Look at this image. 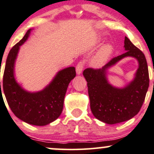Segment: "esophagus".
I'll list each match as a JSON object with an SVG mask.
<instances>
[{"label":"esophagus","mask_w":154,"mask_h":154,"mask_svg":"<svg viewBox=\"0 0 154 154\" xmlns=\"http://www.w3.org/2000/svg\"><path fill=\"white\" fill-rule=\"evenodd\" d=\"M84 67V63L83 62H79V63L77 65V67H76V73L77 75H79L82 72Z\"/></svg>","instance_id":"1"}]
</instances>
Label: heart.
<instances>
[{
    "label": "heart",
    "instance_id": "heart-1",
    "mask_svg": "<svg viewBox=\"0 0 154 154\" xmlns=\"http://www.w3.org/2000/svg\"><path fill=\"white\" fill-rule=\"evenodd\" d=\"M112 51V48L110 45L103 46L97 52L94 59L91 61V65L95 67H99L104 65L107 61Z\"/></svg>",
    "mask_w": 154,
    "mask_h": 154
}]
</instances>
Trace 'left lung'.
Segmentation results:
<instances>
[{
    "mask_svg": "<svg viewBox=\"0 0 154 154\" xmlns=\"http://www.w3.org/2000/svg\"><path fill=\"white\" fill-rule=\"evenodd\" d=\"M124 54L114 57L102 69L87 68L83 75L87 82L90 108L93 115L108 124L131 119L141 109L149 86L147 62L144 54L127 37ZM126 57L136 58L139 67L133 81L122 88L114 87L107 79V70Z\"/></svg>",
    "mask_w": 154,
    "mask_h": 154,
    "instance_id": "left-lung-1",
    "label": "left lung"
}]
</instances>
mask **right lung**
Returning <instances> with one entry per match:
<instances>
[{
	"instance_id": "1",
	"label": "right lung",
	"mask_w": 154,
	"mask_h": 154,
	"mask_svg": "<svg viewBox=\"0 0 154 154\" xmlns=\"http://www.w3.org/2000/svg\"><path fill=\"white\" fill-rule=\"evenodd\" d=\"M32 29L10 50L4 74L3 91L13 114L23 122L35 126H45L59 117L63 109L68 85L76 76L75 68L69 67L58 72L49 85L41 91L25 90L15 78V63L20 47L28 40Z\"/></svg>"
}]
</instances>
